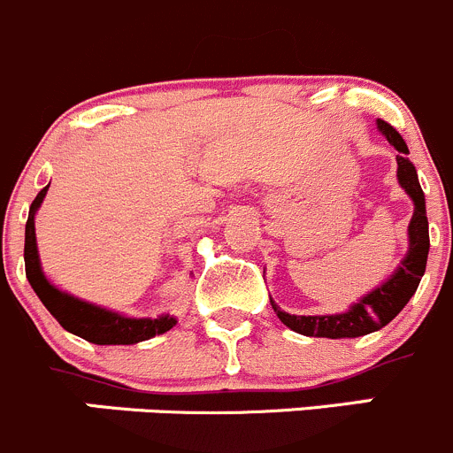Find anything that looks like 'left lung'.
I'll list each match as a JSON object with an SVG mask.
<instances>
[{"label": "left lung", "instance_id": "1", "mask_svg": "<svg viewBox=\"0 0 453 453\" xmlns=\"http://www.w3.org/2000/svg\"><path fill=\"white\" fill-rule=\"evenodd\" d=\"M379 132L388 138L389 145L398 151L396 156V178L398 185L405 189L414 203V216H411L410 226H407V253L396 266V271L377 286L357 299L348 311L337 312V315H290L284 312L271 299L273 311L277 312L280 321L288 326L295 333L303 337H328V339H355L364 334L377 333V330L388 326L398 312L405 308L411 295L416 293L420 284V277L425 275L429 253V226H427V209H425V194L420 189L418 173L411 160L407 158L405 141L401 134L388 125L385 120H377Z\"/></svg>", "mask_w": 453, "mask_h": 453}]
</instances>
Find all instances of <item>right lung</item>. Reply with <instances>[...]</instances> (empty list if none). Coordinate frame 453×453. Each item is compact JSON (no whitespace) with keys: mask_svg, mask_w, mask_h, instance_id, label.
<instances>
[{"mask_svg":"<svg viewBox=\"0 0 453 453\" xmlns=\"http://www.w3.org/2000/svg\"><path fill=\"white\" fill-rule=\"evenodd\" d=\"M48 187L50 185L43 187L37 194V198L33 200V204H30L28 222H26L24 259L26 277H28L30 286L37 293V297L42 299L43 306L50 311V315L68 333H73L89 343H96V346H134V343L147 342V339L156 337V334H163L167 330H172L176 326V317L160 315L156 319H151V317L120 315V312L107 311V308L96 306L92 302H83V299L57 288L48 280L42 268L37 235H35V216H37L43 198H46Z\"/></svg>","mask_w":453,"mask_h":453,"instance_id":"right-lung-1","label":"right lung"}]
</instances>
